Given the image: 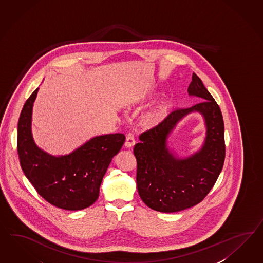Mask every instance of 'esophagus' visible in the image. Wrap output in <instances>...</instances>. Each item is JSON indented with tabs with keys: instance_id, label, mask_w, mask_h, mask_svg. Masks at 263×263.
<instances>
[{
	"instance_id": "34e87169",
	"label": "esophagus",
	"mask_w": 263,
	"mask_h": 263,
	"mask_svg": "<svg viewBox=\"0 0 263 263\" xmlns=\"http://www.w3.org/2000/svg\"><path fill=\"white\" fill-rule=\"evenodd\" d=\"M124 145H125V147H127V148L133 147V146L135 145V139H134V137L132 135L127 136L126 141L124 142Z\"/></svg>"
}]
</instances>
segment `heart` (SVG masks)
Here are the masks:
<instances>
[{
	"mask_svg": "<svg viewBox=\"0 0 263 263\" xmlns=\"http://www.w3.org/2000/svg\"><path fill=\"white\" fill-rule=\"evenodd\" d=\"M170 111V103L164 101L153 107L143 114L141 118V124L144 129H152L160 125L166 118Z\"/></svg>",
	"mask_w": 263,
	"mask_h": 263,
	"instance_id": "1",
	"label": "heart"
}]
</instances>
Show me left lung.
Returning a JSON list of instances; mask_svg holds the SVG:
<instances>
[{
    "mask_svg": "<svg viewBox=\"0 0 263 263\" xmlns=\"http://www.w3.org/2000/svg\"><path fill=\"white\" fill-rule=\"evenodd\" d=\"M187 92L202 101L173 110L160 125L142 133L141 142L134 146L140 197L146 206L161 213H176L200 203L213 189L225 161L220 108L194 72ZM194 110L205 118L206 141L194 156L177 159L166 146L167 136L178 121Z\"/></svg>",
    "mask_w": 263,
    "mask_h": 263,
    "instance_id": "8db88e82",
    "label": "left lung"
}]
</instances>
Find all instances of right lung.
Wrapping results in <instances>:
<instances>
[{"label":"right lung","mask_w":263,"mask_h":263,"mask_svg":"<svg viewBox=\"0 0 263 263\" xmlns=\"http://www.w3.org/2000/svg\"><path fill=\"white\" fill-rule=\"evenodd\" d=\"M38 88L26 101L18 121L17 151L22 170L36 192L51 205L79 211L92 205L114 156L125 136H98L69 155L54 157L36 146L31 135V112Z\"/></svg>","instance_id":"obj_1"}]
</instances>
